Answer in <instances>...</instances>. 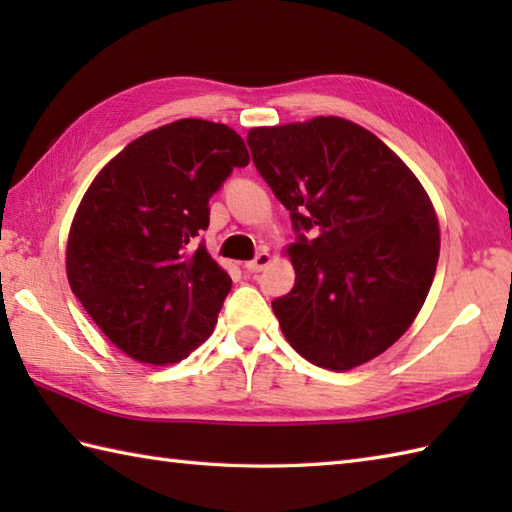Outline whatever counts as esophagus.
<instances>
[{"mask_svg":"<svg viewBox=\"0 0 512 512\" xmlns=\"http://www.w3.org/2000/svg\"><path fill=\"white\" fill-rule=\"evenodd\" d=\"M270 262H273V255L268 253V250H262L255 259H250V262L244 264L246 270H250V273H259V270H264Z\"/></svg>","mask_w":512,"mask_h":512,"instance_id":"esophagus-1","label":"esophagus"}]
</instances>
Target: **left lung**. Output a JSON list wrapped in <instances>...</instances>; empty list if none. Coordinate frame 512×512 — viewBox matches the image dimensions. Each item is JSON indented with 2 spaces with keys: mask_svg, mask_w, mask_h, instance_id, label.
<instances>
[{
  "mask_svg": "<svg viewBox=\"0 0 512 512\" xmlns=\"http://www.w3.org/2000/svg\"><path fill=\"white\" fill-rule=\"evenodd\" d=\"M262 178L302 234L284 253L295 286L273 301L306 361L347 372L394 345L418 317L440 255L438 215L383 140L339 116L253 127Z\"/></svg>",
  "mask_w": 512,
  "mask_h": 512,
  "instance_id": "1",
  "label": "left lung"
}]
</instances>
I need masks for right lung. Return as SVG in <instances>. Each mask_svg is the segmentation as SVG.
Masks as SVG:
<instances>
[{"instance_id":"add662e5","label":"right lung","mask_w":512,"mask_h":512,"mask_svg":"<svg viewBox=\"0 0 512 512\" xmlns=\"http://www.w3.org/2000/svg\"><path fill=\"white\" fill-rule=\"evenodd\" d=\"M248 160L235 129L180 118L132 140L85 191L65 246L68 284L134 361L173 365L213 334L233 281L191 242L209 226L211 195Z\"/></svg>"}]
</instances>
